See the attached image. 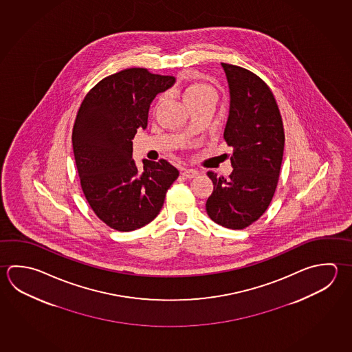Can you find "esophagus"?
Segmentation results:
<instances>
[{
  "label": "esophagus",
  "instance_id": "1",
  "mask_svg": "<svg viewBox=\"0 0 352 352\" xmlns=\"http://www.w3.org/2000/svg\"><path fill=\"white\" fill-rule=\"evenodd\" d=\"M181 175L186 177V179H193V177H196L199 175V171L195 170V168L184 167V168H181Z\"/></svg>",
  "mask_w": 352,
  "mask_h": 352
}]
</instances>
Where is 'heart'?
Returning a JSON list of instances; mask_svg holds the SVG:
<instances>
[{
    "label": "heart",
    "mask_w": 352,
    "mask_h": 352,
    "mask_svg": "<svg viewBox=\"0 0 352 352\" xmlns=\"http://www.w3.org/2000/svg\"><path fill=\"white\" fill-rule=\"evenodd\" d=\"M205 98H216V91L206 84H191L184 90V100L187 105L191 102L202 100Z\"/></svg>",
    "instance_id": "b5f03b06"
}]
</instances>
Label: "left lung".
Returning a JSON list of instances; mask_svg holds the SVG:
<instances>
[{
	"mask_svg": "<svg viewBox=\"0 0 352 352\" xmlns=\"http://www.w3.org/2000/svg\"><path fill=\"white\" fill-rule=\"evenodd\" d=\"M230 88L223 138L233 148L230 177L207 173L213 192L206 211L213 222L243 230L267 211L274 196L284 153V129L274 96L254 73L222 63Z\"/></svg>",
	"mask_w": 352,
	"mask_h": 352,
	"instance_id": "1",
	"label": "left lung"
}]
</instances>
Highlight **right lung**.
I'll return each instance as SVG.
<instances>
[{"label": "right lung", "instance_id": "1", "mask_svg": "<svg viewBox=\"0 0 352 352\" xmlns=\"http://www.w3.org/2000/svg\"><path fill=\"white\" fill-rule=\"evenodd\" d=\"M175 77L129 68L104 78L84 98L72 142L84 196L91 210L113 230H138L160 213L179 170L161 159L133 160V139L146 128L148 109Z\"/></svg>", "mask_w": 352, "mask_h": 352}]
</instances>
